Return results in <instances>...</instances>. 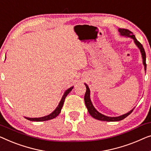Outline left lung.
I'll use <instances>...</instances> for the list:
<instances>
[{
	"label": "left lung",
	"mask_w": 151,
	"mask_h": 151,
	"mask_svg": "<svg viewBox=\"0 0 151 151\" xmlns=\"http://www.w3.org/2000/svg\"><path fill=\"white\" fill-rule=\"evenodd\" d=\"M118 31L120 32L121 35L123 36H126V37H129L134 40L135 44H136V46L139 48V49L140 50V52H141L142 54V59H143V64L144 65V70H146V52L145 50H144L143 46L142 45V44L140 43L139 42H138L136 38H135V35H133V33L130 31L128 29H119ZM86 85V92L85 94V96H84V101H85V104H86L87 109H88V111L89 112V114H90L91 116H92L93 118L95 119H97V120H102V121H107V122H115V121H120L122 120L123 119H124L126 117H127L129 114H131L132 113V111H133V109L131 110L130 111H129L128 113L124 114V115L118 116V117H109V116H105L103 114H102L101 113H99L97 110L95 109L94 106H93L92 101H91L90 99V88L88 85Z\"/></svg>",
	"instance_id": "8db88e82"
}]
</instances>
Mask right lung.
<instances>
[{
	"label": "right lung",
	"mask_w": 151,
	"mask_h": 151,
	"mask_svg": "<svg viewBox=\"0 0 151 151\" xmlns=\"http://www.w3.org/2000/svg\"><path fill=\"white\" fill-rule=\"evenodd\" d=\"M73 87H71L70 88L68 89V90L65 91V92H64V94H63V95L62 98H61V101L59 102L58 106H57L56 109H55L51 114H50L49 115L44 116V117H41V118H27V117H24V118L27 119V120H31V121L41 122V121H46V120H51V119H53L55 117H57V116H58L59 114H60L61 110V109H62L63 103H64L65 97H66L67 95L71 92V90H73Z\"/></svg>",
	"instance_id": "1"
}]
</instances>
